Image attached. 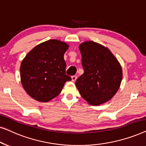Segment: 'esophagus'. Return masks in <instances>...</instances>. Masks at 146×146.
I'll use <instances>...</instances> for the list:
<instances>
[{
	"label": "esophagus",
	"instance_id": "esophagus-1",
	"mask_svg": "<svg viewBox=\"0 0 146 146\" xmlns=\"http://www.w3.org/2000/svg\"><path fill=\"white\" fill-rule=\"evenodd\" d=\"M71 78H72V81L75 82L77 79V76H72L71 77Z\"/></svg>",
	"mask_w": 146,
	"mask_h": 146
}]
</instances>
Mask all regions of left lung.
I'll return each mask as SVG.
<instances>
[{"mask_svg":"<svg viewBox=\"0 0 146 146\" xmlns=\"http://www.w3.org/2000/svg\"><path fill=\"white\" fill-rule=\"evenodd\" d=\"M84 74L75 82L82 97L89 104L98 106L109 101L119 88L122 68L111 51L93 41L79 45Z\"/></svg>","mask_w":146,"mask_h":146,"instance_id":"obj_1","label":"left lung"}]
</instances>
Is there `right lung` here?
Instances as JSON below:
<instances>
[{"label":"right lung","instance_id":"obj_1","mask_svg":"<svg viewBox=\"0 0 146 146\" xmlns=\"http://www.w3.org/2000/svg\"><path fill=\"white\" fill-rule=\"evenodd\" d=\"M69 45L58 40L39 44L22 61L20 72L23 87L28 94L40 102H47L61 92L71 80L66 74L64 54Z\"/></svg>","mask_w":146,"mask_h":146}]
</instances>
